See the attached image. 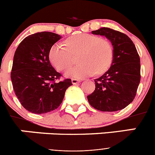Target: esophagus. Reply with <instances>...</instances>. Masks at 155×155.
<instances>
[{
    "label": "esophagus",
    "mask_w": 155,
    "mask_h": 155,
    "mask_svg": "<svg viewBox=\"0 0 155 155\" xmlns=\"http://www.w3.org/2000/svg\"><path fill=\"white\" fill-rule=\"evenodd\" d=\"M71 82H72V84H77L80 83L81 80H78V79H75V78H72L71 79Z\"/></svg>",
    "instance_id": "obj_1"
}]
</instances>
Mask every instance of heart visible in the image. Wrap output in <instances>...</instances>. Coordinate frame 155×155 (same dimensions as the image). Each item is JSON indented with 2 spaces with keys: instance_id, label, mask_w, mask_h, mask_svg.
Segmentation results:
<instances>
[{
  "instance_id": "obj_1",
  "label": "heart",
  "mask_w": 155,
  "mask_h": 155,
  "mask_svg": "<svg viewBox=\"0 0 155 155\" xmlns=\"http://www.w3.org/2000/svg\"><path fill=\"white\" fill-rule=\"evenodd\" d=\"M66 45L57 42L50 50V62L59 71H64L72 64V55L80 52L78 61L81 64L66 71V75L83 78L94 74L105 73L113 60V50L105 39L91 34L73 35L66 40Z\"/></svg>"
}]
</instances>
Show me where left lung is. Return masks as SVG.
I'll list each match as a JSON object with an SVG mask.
<instances>
[{"label":"left lung","mask_w":155,"mask_h":155,"mask_svg":"<svg viewBox=\"0 0 155 155\" xmlns=\"http://www.w3.org/2000/svg\"><path fill=\"white\" fill-rule=\"evenodd\" d=\"M105 35L113 46L110 68L95 79V89L87 95L90 105L102 112H116L130 104L140 81V61L135 45L126 34L109 28L91 31Z\"/></svg>","instance_id":"1"}]
</instances>
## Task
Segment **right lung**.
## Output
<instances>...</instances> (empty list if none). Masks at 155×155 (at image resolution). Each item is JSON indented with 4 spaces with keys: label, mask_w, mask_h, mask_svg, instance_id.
I'll list each match as a JSON object with an SVG mask.
<instances>
[{
    "label": "right lung",
    "mask_w": 155,
    "mask_h": 155,
    "mask_svg": "<svg viewBox=\"0 0 155 155\" xmlns=\"http://www.w3.org/2000/svg\"><path fill=\"white\" fill-rule=\"evenodd\" d=\"M61 36L41 31L25 38L15 53L11 72L12 85L23 107L35 114L55 110L72 85L70 78L57 82L62 75L52 67L49 53Z\"/></svg>",
    "instance_id": "right-lung-1"
}]
</instances>
